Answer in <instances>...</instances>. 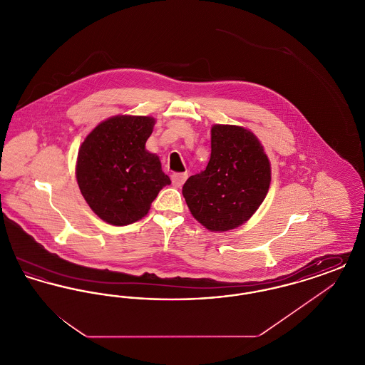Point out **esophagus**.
<instances>
[{"label":"esophagus","mask_w":365,"mask_h":365,"mask_svg":"<svg viewBox=\"0 0 365 365\" xmlns=\"http://www.w3.org/2000/svg\"><path fill=\"white\" fill-rule=\"evenodd\" d=\"M171 179H173V185L175 187H180L185 183V180L187 179V174L186 173H175L171 176Z\"/></svg>","instance_id":"esophagus-1"}]
</instances>
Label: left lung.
<instances>
[{
	"label": "left lung",
	"mask_w": 365,
	"mask_h": 365,
	"mask_svg": "<svg viewBox=\"0 0 365 365\" xmlns=\"http://www.w3.org/2000/svg\"><path fill=\"white\" fill-rule=\"evenodd\" d=\"M210 158L183 185L191 215L209 231H228L252 217L271 183V164L260 140L240 125L215 124Z\"/></svg>",
	"instance_id": "left-lung-1"
}]
</instances>
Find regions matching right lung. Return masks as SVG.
<instances>
[{
  "instance_id": "right-lung-1",
  "label": "right lung",
  "mask_w": 365,
  "mask_h": 365,
  "mask_svg": "<svg viewBox=\"0 0 365 365\" xmlns=\"http://www.w3.org/2000/svg\"><path fill=\"white\" fill-rule=\"evenodd\" d=\"M155 123L150 116H113L100 123L79 148V189L91 210L109 225L138 222L158 191L171 183L158 157L145 149Z\"/></svg>"
}]
</instances>
